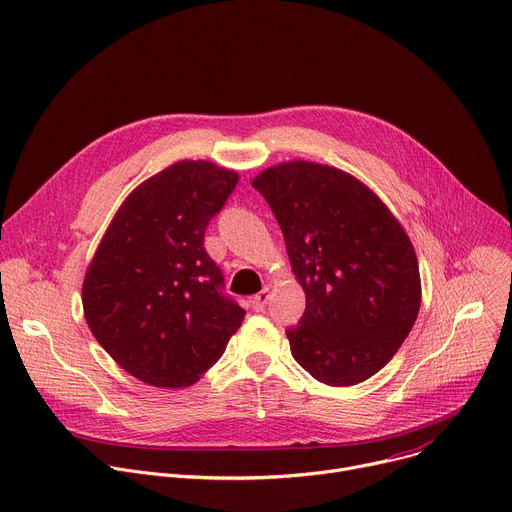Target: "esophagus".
Listing matches in <instances>:
<instances>
[{"label": "esophagus", "instance_id": "esophagus-1", "mask_svg": "<svg viewBox=\"0 0 512 512\" xmlns=\"http://www.w3.org/2000/svg\"><path fill=\"white\" fill-rule=\"evenodd\" d=\"M269 298H271V290H269V288H263V290H261L259 294H255L253 300H251L253 310H257V312L265 310V306L269 304Z\"/></svg>", "mask_w": 512, "mask_h": 512}]
</instances>
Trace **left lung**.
<instances>
[{"label":"left lung","mask_w":512,"mask_h":512,"mask_svg":"<svg viewBox=\"0 0 512 512\" xmlns=\"http://www.w3.org/2000/svg\"><path fill=\"white\" fill-rule=\"evenodd\" d=\"M306 294L288 329L294 359L327 386H355L394 357L421 308V273L402 224L363 181L288 161L253 179Z\"/></svg>","instance_id":"8db88e82"}]
</instances>
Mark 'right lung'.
<instances>
[{
    "instance_id": "obj_1",
    "label": "right lung",
    "mask_w": 512,
    "mask_h": 512,
    "mask_svg": "<svg viewBox=\"0 0 512 512\" xmlns=\"http://www.w3.org/2000/svg\"><path fill=\"white\" fill-rule=\"evenodd\" d=\"M239 173L177 161L134 188L114 214L83 280L87 327L130 376L155 388L200 380L245 310L222 294L204 249Z\"/></svg>"
}]
</instances>
